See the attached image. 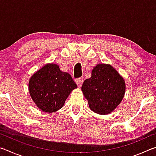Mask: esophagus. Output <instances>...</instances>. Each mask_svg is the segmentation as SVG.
Returning a JSON list of instances; mask_svg holds the SVG:
<instances>
[{
	"instance_id": "1",
	"label": "esophagus",
	"mask_w": 156,
	"mask_h": 156,
	"mask_svg": "<svg viewBox=\"0 0 156 156\" xmlns=\"http://www.w3.org/2000/svg\"><path fill=\"white\" fill-rule=\"evenodd\" d=\"M76 83L77 84V85L78 86V87H80L82 86V84H83V78H80L77 79V80H76Z\"/></svg>"
}]
</instances>
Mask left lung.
Here are the masks:
<instances>
[{
    "mask_svg": "<svg viewBox=\"0 0 156 156\" xmlns=\"http://www.w3.org/2000/svg\"><path fill=\"white\" fill-rule=\"evenodd\" d=\"M81 90L91 111L107 115L121 103L126 84L122 76L112 65L100 63L93 68L91 77L84 81Z\"/></svg>",
    "mask_w": 156,
    "mask_h": 156,
    "instance_id": "obj_1",
    "label": "left lung"
}]
</instances>
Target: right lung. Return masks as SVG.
Segmentation results:
<instances>
[{
    "instance_id": "1",
    "label": "right lung",
    "mask_w": 156,
    "mask_h": 156,
    "mask_svg": "<svg viewBox=\"0 0 156 156\" xmlns=\"http://www.w3.org/2000/svg\"><path fill=\"white\" fill-rule=\"evenodd\" d=\"M29 92L42 112L54 113L64 106L66 99L77 85L72 76L62 72L59 66L48 63L31 76Z\"/></svg>"
}]
</instances>
